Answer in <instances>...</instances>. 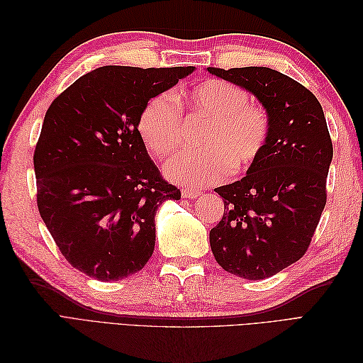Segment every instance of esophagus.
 Instances as JSON below:
<instances>
[{"instance_id": "esophagus-1", "label": "esophagus", "mask_w": 363, "mask_h": 363, "mask_svg": "<svg viewBox=\"0 0 363 363\" xmlns=\"http://www.w3.org/2000/svg\"><path fill=\"white\" fill-rule=\"evenodd\" d=\"M200 194H201V192L196 191V189H195V191H194V189H183V191H182V195L184 196V199H195V196L200 195Z\"/></svg>"}]
</instances>
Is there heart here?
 I'll use <instances>...</instances> for the list:
<instances>
[{
  "instance_id": "obj_1",
  "label": "heart",
  "mask_w": 363,
  "mask_h": 363,
  "mask_svg": "<svg viewBox=\"0 0 363 363\" xmlns=\"http://www.w3.org/2000/svg\"><path fill=\"white\" fill-rule=\"evenodd\" d=\"M180 100L192 115L207 119L201 148L184 150L167 164V175L177 183L207 186L223 182L232 168L244 171L265 151L271 135V115L265 106L248 101L242 87L211 79L186 91ZM138 135L156 159L168 157L184 136L182 112L168 94H159L142 107Z\"/></svg>"
}]
</instances>
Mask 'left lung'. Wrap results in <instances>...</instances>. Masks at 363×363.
<instances>
[{
    "label": "left lung",
    "mask_w": 363,
    "mask_h": 363,
    "mask_svg": "<svg viewBox=\"0 0 363 363\" xmlns=\"http://www.w3.org/2000/svg\"><path fill=\"white\" fill-rule=\"evenodd\" d=\"M257 96L271 115V135L247 175L215 189L224 216L211 248L227 272L248 280L274 276L300 260L327 201L333 145L323 107L303 84L265 67L207 68Z\"/></svg>",
    "instance_id": "8db88e82"
}]
</instances>
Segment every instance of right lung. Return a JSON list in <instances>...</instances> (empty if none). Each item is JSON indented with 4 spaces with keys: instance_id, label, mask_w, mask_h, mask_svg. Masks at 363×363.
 <instances>
[{
    "instance_id": "right-lung-1",
    "label": "right lung",
    "mask_w": 363,
    "mask_h": 363,
    "mask_svg": "<svg viewBox=\"0 0 363 363\" xmlns=\"http://www.w3.org/2000/svg\"><path fill=\"white\" fill-rule=\"evenodd\" d=\"M194 67H103L47 111L35 150L38 208L63 257L101 281L145 267L155 216L180 189L162 177L138 135L139 112Z\"/></svg>"
}]
</instances>
